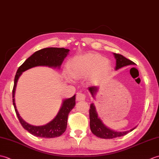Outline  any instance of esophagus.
<instances>
[{"label": "esophagus", "mask_w": 159, "mask_h": 159, "mask_svg": "<svg viewBox=\"0 0 159 159\" xmlns=\"http://www.w3.org/2000/svg\"><path fill=\"white\" fill-rule=\"evenodd\" d=\"M86 98L85 94H84L83 93H78L76 95V100L77 101H82V100H85Z\"/></svg>", "instance_id": "34e87169"}]
</instances>
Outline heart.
<instances>
[{
	"mask_svg": "<svg viewBox=\"0 0 159 159\" xmlns=\"http://www.w3.org/2000/svg\"><path fill=\"white\" fill-rule=\"evenodd\" d=\"M111 69V66L109 60L94 53L76 56L71 59L67 65L68 72L74 79L87 77L92 74L93 79L100 80L109 75ZM66 78L71 80L70 76H67Z\"/></svg>",
	"mask_w": 159,
	"mask_h": 159,
	"instance_id": "b5f03b06",
	"label": "heart"
}]
</instances>
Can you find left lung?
I'll use <instances>...</instances> for the list:
<instances>
[{
    "instance_id": "left-lung-1",
    "label": "left lung",
    "mask_w": 159,
    "mask_h": 159,
    "mask_svg": "<svg viewBox=\"0 0 159 159\" xmlns=\"http://www.w3.org/2000/svg\"><path fill=\"white\" fill-rule=\"evenodd\" d=\"M115 58L116 59V70H119L121 67L130 66L134 65V63L132 61L126 59L123 55H120V54L113 53ZM89 91L90 92L92 96L93 97L96 94V92L98 91V87L92 86L88 87ZM89 119H90V128L92 130V133L95 134L96 136L102 139H113V138H116L118 137L124 136L125 134H128L129 132L133 130L136 127L132 128L130 130L124 131V132H117L113 130H111L110 128H107L104 125L102 121L100 120V118L98 116V113L96 112V107L94 104L92 103L90 104V109H89Z\"/></svg>"
}]
</instances>
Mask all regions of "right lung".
Segmentation results:
<instances>
[{
    "label": "right lung",
    "instance_id": "obj_1",
    "mask_svg": "<svg viewBox=\"0 0 159 159\" xmlns=\"http://www.w3.org/2000/svg\"><path fill=\"white\" fill-rule=\"evenodd\" d=\"M69 51L70 50L64 48H46L41 49L29 57L17 70L13 88V104L17 117L22 127L33 135L43 138H54L61 135L66 130L68 115L76 104V95L70 98L63 100L58 113L49 123L43 126H33L26 123L20 116L16 109L14 96L18 80L23 72L36 66H48L59 68L64 59L68 55Z\"/></svg>",
    "mask_w": 159,
    "mask_h": 159
}]
</instances>
